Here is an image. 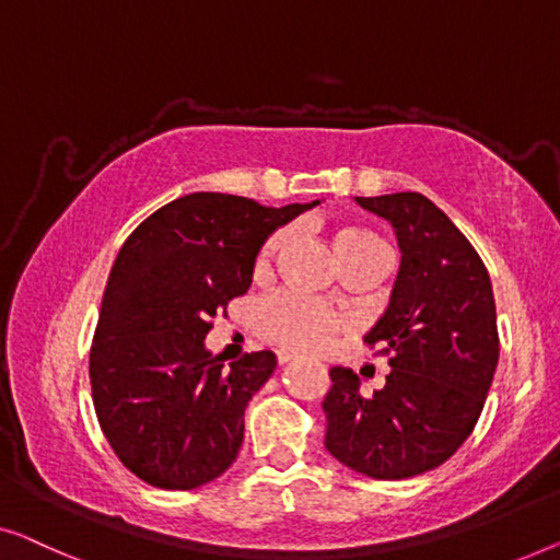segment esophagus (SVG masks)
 <instances>
[{
	"mask_svg": "<svg viewBox=\"0 0 560 560\" xmlns=\"http://www.w3.org/2000/svg\"><path fill=\"white\" fill-rule=\"evenodd\" d=\"M277 360H279V365H287V362H291V360H299V355H296V352H289V350H279Z\"/></svg>",
	"mask_w": 560,
	"mask_h": 560,
	"instance_id": "esophagus-1",
	"label": "esophagus"
}]
</instances>
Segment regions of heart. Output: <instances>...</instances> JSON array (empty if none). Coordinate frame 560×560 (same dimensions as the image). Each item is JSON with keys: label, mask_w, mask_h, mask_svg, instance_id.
Segmentation results:
<instances>
[{"label": "heart", "mask_w": 560, "mask_h": 560, "mask_svg": "<svg viewBox=\"0 0 560 560\" xmlns=\"http://www.w3.org/2000/svg\"><path fill=\"white\" fill-rule=\"evenodd\" d=\"M287 231H279L264 243L261 254L256 258L258 271L271 264V258L277 256L283 243H287ZM335 248L337 254H350V250L365 248L385 250L381 238H375V235L368 231H360V228H345V231L337 233ZM254 322L258 335L266 337V340L302 350L325 348L329 337L342 327V319L337 317L332 310L314 302V299L294 294V291H279V294L264 299V302L256 306Z\"/></svg>", "instance_id": "heart-1"}]
</instances>
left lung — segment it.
<instances>
[{"instance_id": "obj_1", "label": "left lung", "mask_w": 560, "mask_h": 560, "mask_svg": "<svg viewBox=\"0 0 560 560\" xmlns=\"http://www.w3.org/2000/svg\"><path fill=\"white\" fill-rule=\"evenodd\" d=\"M355 202L388 220L400 248L390 302L365 335L390 373L362 398L350 368L329 370L325 446L360 475L406 479L444 464L475 429L500 358L498 312L482 258L429 198Z\"/></svg>"}]
</instances>
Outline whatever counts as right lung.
Instances as JSON below:
<instances>
[{
    "mask_svg": "<svg viewBox=\"0 0 560 560\" xmlns=\"http://www.w3.org/2000/svg\"><path fill=\"white\" fill-rule=\"evenodd\" d=\"M319 205L264 208L192 192L152 212L116 256L91 348L101 431L147 485L195 490L243 444V413L277 370L271 350L223 368L205 348L212 317L246 294L266 238Z\"/></svg>",
    "mask_w": 560,
    "mask_h": 560,
    "instance_id": "obj_1",
    "label": "right lung"
}]
</instances>
